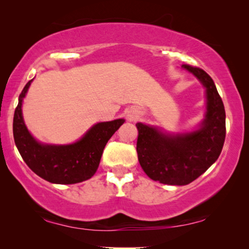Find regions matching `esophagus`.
I'll return each mask as SVG.
<instances>
[{"label":"esophagus","mask_w":249,"mask_h":249,"mask_svg":"<svg viewBox=\"0 0 249 249\" xmlns=\"http://www.w3.org/2000/svg\"><path fill=\"white\" fill-rule=\"evenodd\" d=\"M130 119H131V117H130Z\"/></svg>","instance_id":"obj_1"}]
</instances>
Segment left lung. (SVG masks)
Wrapping results in <instances>:
<instances>
[{
    "instance_id": "obj_1",
    "label": "left lung",
    "mask_w": 249,
    "mask_h": 249,
    "mask_svg": "<svg viewBox=\"0 0 249 249\" xmlns=\"http://www.w3.org/2000/svg\"><path fill=\"white\" fill-rule=\"evenodd\" d=\"M206 89L205 118L199 128L183 134H164L138 122L137 154L144 172L165 185H188L203 175L222 151L226 139V111L214 81L203 69L182 64Z\"/></svg>"
}]
</instances>
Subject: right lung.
Masks as SVG:
<instances>
[{"label":"right lung","instance_id":"1","mask_svg":"<svg viewBox=\"0 0 249 249\" xmlns=\"http://www.w3.org/2000/svg\"><path fill=\"white\" fill-rule=\"evenodd\" d=\"M32 81L26 84L19 95L13 117V138L23 161L37 176L52 183L71 185L91 178L100 165L105 145L124 120L94 124L73 144H42L30 135L22 118V101Z\"/></svg>","mask_w":249,"mask_h":249}]
</instances>
